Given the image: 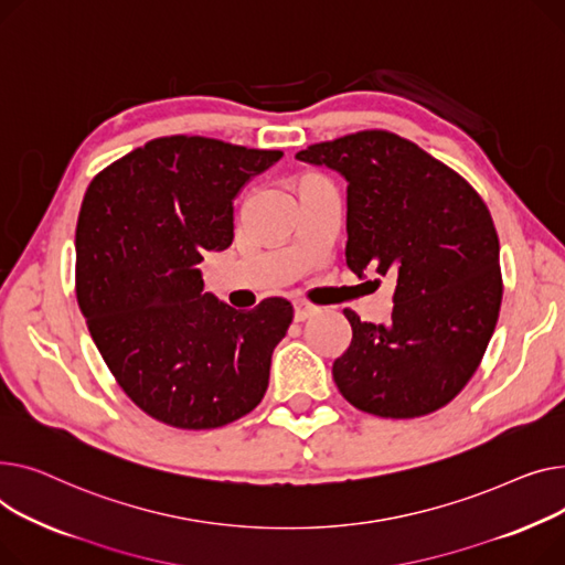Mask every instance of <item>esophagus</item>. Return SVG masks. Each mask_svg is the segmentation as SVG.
Segmentation results:
<instances>
[{"instance_id":"obj_1","label":"esophagus","mask_w":565,"mask_h":565,"mask_svg":"<svg viewBox=\"0 0 565 565\" xmlns=\"http://www.w3.org/2000/svg\"><path fill=\"white\" fill-rule=\"evenodd\" d=\"M315 312H317V308L310 306L308 301H296V303H294V319H296V321H306V319H310Z\"/></svg>"}]
</instances>
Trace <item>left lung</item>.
I'll return each instance as SVG.
<instances>
[{
  "label": "left lung",
  "instance_id": "obj_1",
  "mask_svg": "<svg viewBox=\"0 0 565 565\" xmlns=\"http://www.w3.org/2000/svg\"><path fill=\"white\" fill-rule=\"evenodd\" d=\"M296 159L349 182V269L396 278L387 323L344 310L353 338L333 362L338 390L379 417L436 413L468 385L500 317V239L486 203L449 166L385 129L315 143Z\"/></svg>",
  "mask_w": 565,
  "mask_h": 565
}]
</instances>
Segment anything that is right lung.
Returning a JSON list of instances; mask_svg holds the SVG:
<instances>
[{
  "label": "right lung",
  "mask_w": 565,
  "mask_h": 565,
  "mask_svg": "<svg viewBox=\"0 0 565 565\" xmlns=\"http://www.w3.org/2000/svg\"><path fill=\"white\" fill-rule=\"evenodd\" d=\"M280 150L161 137L97 173L77 221V301L122 392L175 428H218L269 387L271 353L294 308L267 298L242 312L195 264L235 237V198Z\"/></svg>",
  "instance_id": "1"
}]
</instances>
